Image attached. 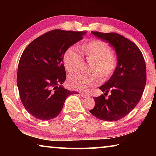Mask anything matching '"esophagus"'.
I'll return each mask as SVG.
<instances>
[{
	"instance_id": "esophagus-1",
	"label": "esophagus",
	"mask_w": 156,
	"mask_h": 156,
	"mask_svg": "<svg viewBox=\"0 0 156 156\" xmlns=\"http://www.w3.org/2000/svg\"><path fill=\"white\" fill-rule=\"evenodd\" d=\"M80 96L83 97V98H87L88 97V96L87 94H83V93H81V94H80Z\"/></svg>"
}]
</instances>
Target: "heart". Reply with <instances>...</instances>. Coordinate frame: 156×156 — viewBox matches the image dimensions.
<instances>
[{
    "instance_id": "1",
    "label": "heart",
    "mask_w": 156,
    "mask_h": 156,
    "mask_svg": "<svg viewBox=\"0 0 156 156\" xmlns=\"http://www.w3.org/2000/svg\"><path fill=\"white\" fill-rule=\"evenodd\" d=\"M79 47L87 61L91 62L90 72L93 73L90 75L79 73L72 76L69 78V85L76 90L89 91L100 84L101 81L100 76L105 80L113 74L117 67L118 60L109 44L100 39L84 42ZM63 62L67 72L73 74L80 70L83 60L73 47H69L65 52Z\"/></svg>"
}]
</instances>
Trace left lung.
<instances>
[{"label": "left lung", "mask_w": 156, "mask_h": 156, "mask_svg": "<svg viewBox=\"0 0 156 156\" xmlns=\"http://www.w3.org/2000/svg\"><path fill=\"white\" fill-rule=\"evenodd\" d=\"M91 34L113 47L118 63L112 77L99 87L105 94L111 91L109 98L105 99L103 94L94 98L96 105L89 112L101 120H118L135 108L143 94L147 80L144 57L135 43L120 34Z\"/></svg>", "instance_id": "left-lung-1"}]
</instances>
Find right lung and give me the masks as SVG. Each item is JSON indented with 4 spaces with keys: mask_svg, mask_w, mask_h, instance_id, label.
<instances>
[{
    "mask_svg": "<svg viewBox=\"0 0 156 156\" xmlns=\"http://www.w3.org/2000/svg\"><path fill=\"white\" fill-rule=\"evenodd\" d=\"M85 34L84 31H49L34 40L23 51L18 63L17 86L23 106L36 119L56 118L66 98L78 94L62 85L67 77L63 56Z\"/></svg>",
    "mask_w": 156,
    "mask_h": 156,
    "instance_id": "obj_1",
    "label": "right lung"
}]
</instances>
